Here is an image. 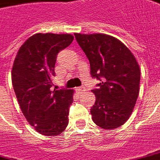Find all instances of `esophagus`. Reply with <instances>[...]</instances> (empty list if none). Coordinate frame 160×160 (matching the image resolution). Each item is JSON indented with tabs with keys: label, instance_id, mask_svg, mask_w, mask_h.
I'll use <instances>...</instances> for the list:
<instances>
[{
	"label": "esophagus",
	"instance_id": "1",
	"mask_svg": "<svg viewBox=\"0 0 160 160\" xmlns=\"http://www.w3.org/2000/svg\"><path fill=\"white\" fill-rule=\"evenodd\" d=\"M77 91L80 94H83V93L86 91V88H85L84 87H79V88H77Z\"/></svg>",
	"mask_w": 160,
	"mask_h": 160
}]
</instances>
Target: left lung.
I'll return each instance as SVG.
<instances>
[{"label":"left lung","mask_w":160,"mask_h":160,"mask_svg":"<svg viewBox=\"0 0 160 160\" xmlns=\"http://www.w3.org/2000/svg\"><path fill=\"white\" fill-rule=\"evenodd\" d=\"M74 35L89 60L92 77L101 81L92 90L95 95L92 119L102 129L118 128L129 118L139 95V64L116 37L102 33Z\"/></svg>","instance_id":"8db88e82"}]
</instances>
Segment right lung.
<instances>
[{
  "instance_id": "1",
  "label": "right lung",
  "mask_w": 160,
  "mask_h": 160,
  "mask_svg": "<svg viewBox=\"0 0 160 160\" xmlns=\"http://www.w3.org/2000/svg\"><path fill=\"white\" fill-rule=\"evenodd\" d=\"M71 34L37 33L18 49L12 82L28 123L43 136H58L68 125L73 89H51L57 54L72 42Z\"/></svg>"
}]
</instances>
